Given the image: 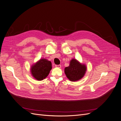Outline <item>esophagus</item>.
<instances>
[{
	"mask_svg": "<svg viewBox=\"0 0 121 121\" xmlns=\"http://www.w3.org/2000/svg\"><path fill=\"white\" fill-rule=\"evenodd\" d=\"M55 67H56V68H61V65H55Z\"/></svg>",
	"mask_w": 121,
	"mask_h": 121,
	"instance_id": "esophagus-1",
	"label": "esophagus"
}]
</instances>
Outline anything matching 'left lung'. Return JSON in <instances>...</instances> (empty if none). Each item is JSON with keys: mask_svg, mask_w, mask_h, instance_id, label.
Returning a JSON list of instances; mask_svg holds the SVG:
<instances>
[{"mask_svg": "<svg viewBox=\"0 0 121 121\" xmlns=\"http://www.w3.org/2000/svg\"><path fill=\"white\" fill-rule=\"evenodd\" d=\"M86 71V65L80 63L76 59H72L69 66L65 69V74L71 81H76L82 78Z\"/></svg>", "mask_w": 121, "mask_h": 121, "instance_id": "left-lung-1", "label": "left lung"}]
</instances>
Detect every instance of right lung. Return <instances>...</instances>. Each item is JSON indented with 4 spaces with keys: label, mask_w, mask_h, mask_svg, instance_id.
<instances>
[{
    "label": "right lung",
    "mask_w": 121,
    "mask_h": 121,
    "mask_svg": "<svg viewBox=\"0 0 121 121\" xmlns=\"http://www.w3.org/2000/svg\"><path fill=\"white\" fill-rule=\"evenodd\" d=\"M52 69L51 61L45 58H41L31 68V74L33 77L38 81L45 79Z\"/></svg>",
    "instance_id": "right-lung-1"
}]
</instances>
